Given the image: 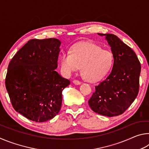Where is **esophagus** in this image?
Masks as SVG:
<instances>
[{"label":"esophagus","instance_id":"1","mask_svg":"<svg viewBox=\"0 0 149 149\" xmlns=\"http://www.w3.org/2000/svg\"><path fill=\"white\" fill-rule=\"evenodd\" d=\"M73 83H74L75 85H79L81 84V82L79 81H77V80H74L73 81Z\"/></svg>","mask_w":149,"mask_h":149}]
</instances>
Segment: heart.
I'll use <instances>...</instances> for the list:
<instances>
[{
	"label": "heart",
	"mask_w": 149,
	"mask_h": 149,
	"mask_svg": "<svg viewBox=\"0 0 149 149\" xmlns=\"http://www.w3.org/2000/svg\"><path fill=\"white\" fill-rule=\"evenodd\" d=\"M114 62L112 52L102 49L89 42H81L73 46L70 52H64L60 58L62 72L70 75L81 67L83 76L89 81L101 79L110 71Z\"/></svg>",
	"instance_id": "b5f03b06"
}]
</instances>
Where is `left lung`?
<instances>
[{"instance_id":"left-lung-1","label":"left lung","mask_w":149,"mask_h":149,"mask_svg":"<svg viewBox=\"0 0 149 149\" xmlns=\"http://www.w3.org/2000/svg\"><path fill=\"white\" fill-rule=\"evenodd\" d=\"M104 36L114 56L112 70L106 79L95 86L89 100L90 108L108 117L123 114L137 97L139 89L141 64L135 52L116 35Z\"/></svg>"}]
</instances>
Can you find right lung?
Listing matches in <instances>:
<instances>
[{
    "mask_svg": "<svg viewBox=\"0 0 149 149\" xmlns=\"http://www.w3.org/2000/svg\"><path fill=\"white\" fill-rule=\"evenodd\" d=\"M61 45L54 38L31 39L12 58L5 85L14 110L37 122L51 120L61 108L70 81L56 70Z\"/></svg>",
    "mask_w": 149,
    "mask_h": 149,
    "instance_id": "1",
    "label": "right lung"
}]
</instances>
